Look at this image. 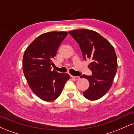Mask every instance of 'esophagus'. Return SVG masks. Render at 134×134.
Listing matches in <instances>:
<instances>
[{
  "label": "esophagus",
  "instance_id": "34e87169",
  "mask_svg": "<svg viewBox=\"0 0 134 134\" xmlns=\"http://www.w3.org/2000/svg\"><path fill=\"white\" fill-rule=\"evenodd\" d=\"M70 77H71L72 79H76V80L80 79V77L79 76H71Z\"/></svg>",
  "mask_w": 134,
  "mask_h": 134
}]
</instances>
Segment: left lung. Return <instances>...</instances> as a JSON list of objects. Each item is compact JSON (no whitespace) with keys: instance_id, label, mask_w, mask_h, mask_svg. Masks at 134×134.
<instances>
[{"instance_id":"8db88e82","label":"left lung","mask_w":134,"mask_h":134,"mask_svg":"<svg viewBox=\"0 0 134 134\" xmlns=\"http://www.w3.org/2000/svg\"><path fill=\"white\" fill-rule=\"evenodd\" d=\"M69 33L79 44L84 59L91 60L88 67L92 76L82 75L90 82V87L83 93L89 100L100 99L113 84L117 69V57L112 44L94 31L76 30Z\"/></svg>"}]
</instances>
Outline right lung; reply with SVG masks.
I'll return each instance as SVG.
<instances>
[{
	"mask_svg": "<svg viewBox=\"0 0 134 134\" xmlns=\"http://www.w3.org/2000/svg\"><path fill=\"white\" fill-rule=\"evenodd\" d=\"M65 31L42 34L31 43L24 52L23 72L29 86L38 98L44 101L56 99L70 79L68 74L52 70L53 58L61 43L67 36Z\"/></svg>",
	"mask_w": 134,
	"mask_h": 134,
	"instance_id": "add662e5",
	"label": "right lung"
}]
</instances>
